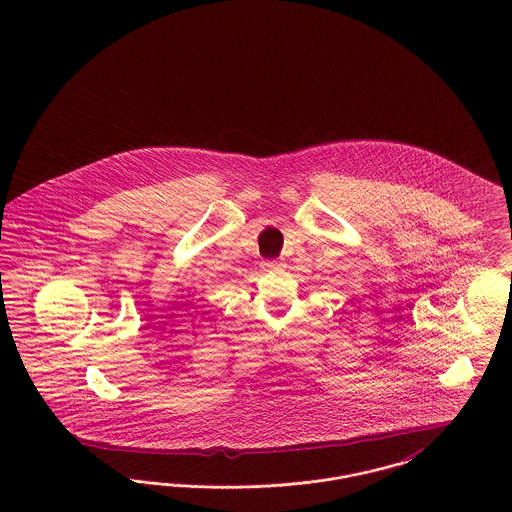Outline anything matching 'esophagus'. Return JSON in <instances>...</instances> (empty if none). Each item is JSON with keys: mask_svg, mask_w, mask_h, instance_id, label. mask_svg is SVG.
<instances>
[{"mask_svg": "<svg viewBox=\"0 0 512 512\" xmlns=\"http://www.w3.org/2000/svg\"><path fill=\"white\" fill-rule=\"evenodd\" d=\"M264 266H266V270H282V268H284V264H282V262H276V260H274V262H266Z\"/></svg>", "mask_w": 512, "mask_h": 512, "instance_id": "1", "label": "esophagus"}]
</instances>
